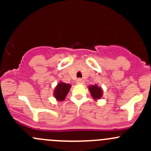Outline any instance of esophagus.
<instances>
[{
  "instance_id": "34e87169",
  "label": "esophagus",
  "mask_w": 151,
  "mask_h": 151,
  "mask_svg": "<svg viewBox=\"0 0 151 151\" xmlns=\"http://www.w3.org/2000/svg\"><path fill=\"white\" fill-rule=\"evenodd\" d=\"M77 83H78V84H82V83H84V80H83V79H81V78H79V79H77Z\"/></svg>"
}]
</instances>
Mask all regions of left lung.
<instances>
[{
    "instance_id": "8db88e82",
    "label": "left lung",
    "mask_w": 151,
    "mask_h": 151,
    "mask_svg": "<svg viewBox=\"0 0 151 151\" xmlns=\"http://www.w3.org/2000/svg\"><path fill=\"white\" fill-rule=\"evenodd\" d=\"M90 92H91V96L93 99H101L102 96V91L101 88L98 87L97 85H91L89 87Z\"/></svg>"
}]
</instances>
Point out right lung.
I'll return each instance as SVG.
<instances>
[{"label": "right lung", "instance_id": "add662e5", "mask_svg": "<svg viewBox=\"0 0 151 151\" xmlns=\"http://www.w3.org/2000/svg\"><path fill=\"white\" fill-rule=\"evenodd\" d=\"M71 85L69 84H66L64 83L60 82L59 84H58L57 87L54 91V96L58 101H63L66 98L67 93L69 91Z\"/></svg>", "mask_w": 151, "mask_h": 151}]
</instances>
